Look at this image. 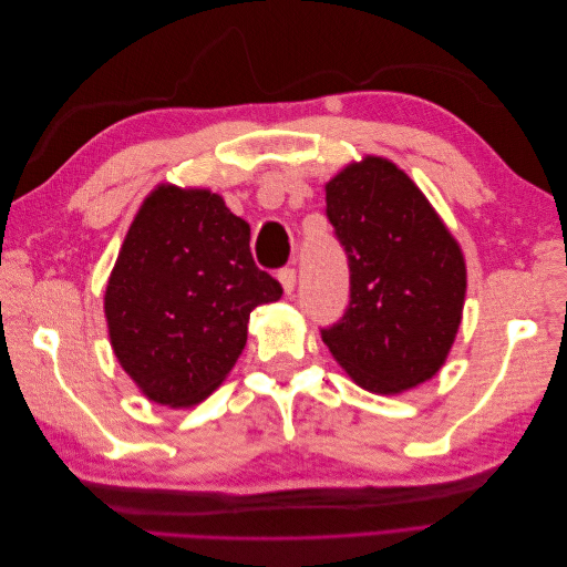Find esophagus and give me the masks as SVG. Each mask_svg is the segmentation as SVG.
<instances>
[{"instance_id": "1", "label": "esophagus", "mask_w": 567, "mask_h": 567, "mask_svg": "<svg viewBox=\"0 0 567 567\" xmlns=\"http://www.w3.org/2000/svg\"><path fill=\"white\" fill-rule=\"evenodd\" d=\"M279 281H281V286H284V290H286L288 296L293 293V290H296V269L293 267H284L279 271Z\"/></svg>"}]
</instances>
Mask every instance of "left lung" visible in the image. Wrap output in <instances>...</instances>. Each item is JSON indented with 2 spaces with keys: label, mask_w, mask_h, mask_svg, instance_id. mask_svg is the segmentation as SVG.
<instances>
[{
  "label": "left lung",
  "mask_w": 567,
  "mask_h": 567,
  "mask_svg": "<svg viewBox=\"0 0 567 567\" xmlns=\"http://www.w3.org/2000/svg\"><path fill=\"white\" fill-rule=\"evenodd\" d=\"M326 217L348 255L350 302L321 329L338 364L371 392L433 379L456 338L466 265L400 167L367 158L326 184Z\"/></svg>",
  "instance_id": "1"
}]
</instances>
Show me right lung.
Returning a JSON list of instances; mask_svg holds the SVG:
<instances>
[{"mask_svg":"<svg viewBox=\"0 0 567 567\" xmlns=\"http://www.w3.org/2000/svg\"><path fill=\"white\" fill-rule=\"evenodd\" d=\"M281 293L252 260L248 221L225 200L158 186L132 221L109 279L115 357L148 400L196 404L236 364L250 312Z\"/></svg>","mask_w":567,"mask_h":567,"instance_id":"right-lung-1","label":"right lung"}]
</instances>
